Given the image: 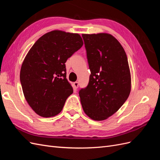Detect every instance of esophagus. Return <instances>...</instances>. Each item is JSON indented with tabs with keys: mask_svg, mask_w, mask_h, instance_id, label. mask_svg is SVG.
I'll use <instances>...</instances> for the list:
<instances>
[{
	"mask_svg": "<svg viewBox=\"0 0 160 160\" xmlns=\"http://www.w3.org/2000/svg\"><path fill=\"white\" fill-rule=\"evenodd\" d=\"M73 87H74V88L75 89H77L78 88V87H79V83L78 82H74L73 83Z\"/></svg>",
	"mask_w": 160,
	"mask_h": 160,
	"instance_id": "obj_1",
	"label": "esophagus"
}]
</instances>
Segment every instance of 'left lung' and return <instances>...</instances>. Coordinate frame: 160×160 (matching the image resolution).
Segmentation results:
<instances>
[{
	"label": "left lung",
	"mask_w": 160,
	"mask_h": 160,
	"mask_svg": "<svg viewBox=\"0 0 160 160\" xmlns=\"http://www.w3.org/2000/svg\"><path fill=\"white\" fill-rule=\"evenodd\" d=\"M91 75L79 91L84 112L95 121L113 115L128 98L131 75L123 47L108 33L83 34Z\"/></svg>",
	"instance_id": "obj_1"
}]
</instances>
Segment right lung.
Masks as SVG:
<instances>
[{"mask_svg":"<svg viewBox=\"0 0 160 160\" xmlns=\"http://www.w3.org/2000/svg\"><path fill=\"white\" fill-rule=\"evenodd\" d=\"M83 45L79 34L56 30L40 37L28 52L20 80L27 103L38 115L53 117L62 109L73 92L65 63Z\"/></svg>","mask_w":160,"mask_h":160,"instance_id":"obj_1","label":"right lung"}]
</instances>
